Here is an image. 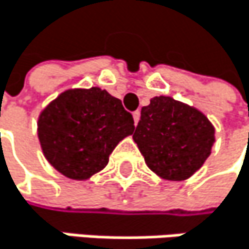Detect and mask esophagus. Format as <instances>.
Masks as SVG:
<instances>
[{"instance_id":"34e87169","label":"esophagus","mask_w":249,"mask_h":249,"mask_svg":"<svg viewBox=\"0 0 249 249\" xmlns=\"http://www.w3.org/2000/svg\"><path fill=\"white\" fill-rule=\"evenodd\" d=\"M133 118H134V124H136V125H137V124H139V121H140V112H139V110H136V112L133 113Z\"/></svg>"}]
</instances>
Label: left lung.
Listing matches in <instances>:
<instances>
[{
  "mask_svg": "<svg viewBox=\"0 0 249 249\" xmlns=\"http://www.w3.org/2000/svg\"><path fill=\"white\" fill-rule=\"evenodd\" d=\"M133 134L146 165L161 178L181 181L196 173L215 142L210 119L196 107L168 96L150 99L142 107Z\"/></svg>",
  "mask_w": 249,
  "mask_h": 249,
  "instance_id": "obj_1",
  "label": "left lung"
}]
</instances>
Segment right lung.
<instances>
[{
    "instance_id": "1",
    "label": "right lung",
    "mask_w": 249,
    "mask_h": 249,
    "mask_svg": "<svg viewBox=\"0 0 249 249\" xmlns=\"http://www.w3.org/2000/svg\"><path fill=\"white\" fill-rule=\"evenodd\" d=\"M133 131V115L99 87L63 91L38 118L45 159L72 180H88L102 171L116 144Z\"/></svg>"
}]
</instances>
